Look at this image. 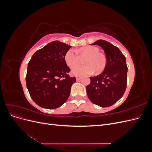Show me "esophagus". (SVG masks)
<instances>
[{
    "label": "esophagus",
    "mask_w": 152,
    "mask_h": 152,
    "mask_svg": "<svg viewBox=\"0 0 152 152\" xmlns=\"http://www.w3.org/2000/svg\"><path fill=\"white\" fill-rule=\"evenodd\" d=\"M80 79L81 78L80 77H76V80H77V81H79V80H80Z\"/></svg>",
    "instance_id": "obj_1"
}]
</instances>
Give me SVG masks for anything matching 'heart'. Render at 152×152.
Segmentation results:
<instances>
[{"instance_id": "heart-1", "label": "heart", "mask_w": 152, "mask_h": 152, "mask_svg": "<svg viewBox=\"0 0 152 152\" xmlns=\"http://www.w3.org/2000/svg\"><path fill=\"white\" fill-rule=\"evenodd\" d=\"M99 49L93 45H87L78 50L79 55L73 49L66 53L65 61L67 65L73 67L80 64L81 58L87 57L85 61L86 66H75L72 69V73L75 76H86L102 73L107 66V58L103 53H99Z\"/></svg>"}]
</instances>
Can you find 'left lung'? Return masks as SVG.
Here are the masks:
<instances>
[{"label":"left lung","instance_id":"1","mask_svg":"<svg viewBox=\"0 0 152 152\" xmlns=\"http://www.w3.org/2000/svg\"><path fill=\"white\" fill-rule=\"evenodd\" d=\"M92 45H98L104 51L107 63L101 74L91 77V83L86 87L91 102L102 107L115 103L125 93L127 86V66L126 57L117 47L104 40Z\"/></svg>","mask_w":152,"mask_h":152}]
</instances>
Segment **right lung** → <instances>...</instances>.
Instances as JSON below:
<instances>
[{"label": "right lung", "instance_id": "add662e5", "mask_svg": "<svg viewBox=\"0 0 152 152\" xmlns=\"http://www.w3.org/2000/svg\"><path fill=\"white\" fill-rule=\"evenodd\" d=\"M70 45L56 40L36 51L28 64L26 84L34 102L40 107L56 108L65 103L75 77L65 61Z\"/></svg>", "mask_w": 152, "mask_h": 152}]
</instances>
